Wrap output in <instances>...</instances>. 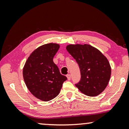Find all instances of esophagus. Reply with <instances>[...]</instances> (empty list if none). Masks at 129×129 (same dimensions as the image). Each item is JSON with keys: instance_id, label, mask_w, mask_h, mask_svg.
<instances>
[{"instance_id": "esophagus-1", "label": "esophagus", "mask_w": 129, "mask_h": 129, "mask_svg": "<svg viewBox=\"0 0 129 129\" xmlns=\"http://www.w3.org/2000/svg\"><path fill=\"white\" fill-rule=\"evenodd\" d=\"M67 77L68 80H71V75H70V74H68V75H67Z\"/></svg>"}]
</instances>
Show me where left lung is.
<instances>
[{
  "mask_svg": "<svg viewBox=\"0 0 129 129\" xmlns=\"http://www.w3.org/2000/svg\"><path fill=\"white\" fill-rule=\"evenodd\" d=\"M66 48L80 69L81 79L76 86L90 97L101 93L108 85L111 76V67L106 57L99 49L88 44H71Z\"/></svg>",
  "mask_w": 129,
  "mask_h": 129,
  "instance_id": "8db88e82",
  "label": "left lung"
}]
</instances>
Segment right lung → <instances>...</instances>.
<instances>
[{
	"instance_id": "obj_1",
	"label": "right lung",
	"mask_w": 129,
	"mask_h": 129,
	"mask_svg": "<svg viewBox=\"0 0 129 129\" xmlns=\"http://www.w3.org/2000/svg\"><path fill=\"white\" fill-rule=\"evenodd\" d=\"M59 48L60 45L55 43L38 47L30 54L23 68L24 80L28 90L44 101L57 96L63 82L67 80L53 61Z\"/></svg>"
}]
</instances>
